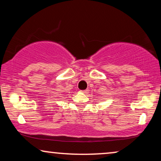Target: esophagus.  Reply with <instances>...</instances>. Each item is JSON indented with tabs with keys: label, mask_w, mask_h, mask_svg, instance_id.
<instances>
[{
	"label": "esophagus",
	"mask_w": 161,
	"mask_h": 161,
	"mask_svg": "<svg viewBox=\"0 0 161 161\" xmlns=\"http://www.w3.org/2000/svg\"><path fill=\"white\" fill-rule=\"evenodd\" d=\"M81 92H82L83 94H86V93H88V92L89 91H88V89H86V90H83V91H81Z\"/></svg>",
	"instance_id": "obj_1"
}]
</instances>
